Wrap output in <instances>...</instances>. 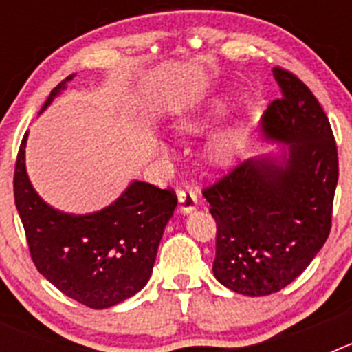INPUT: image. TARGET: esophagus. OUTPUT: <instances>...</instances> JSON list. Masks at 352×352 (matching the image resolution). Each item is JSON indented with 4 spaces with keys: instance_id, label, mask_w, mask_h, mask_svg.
I'll return each instance as SVG.
<instances>
[{
    "instance_id": "esophagus-1",
    "label": "esophagus",
    "mask_w": 352,
    "mask_h": 352,
    "mask_svg": "<svg viewBox=\"0 0 352 352\" xmlns=\"http://www.w3.org/2000/svg\"><path fill=\"white\" fill-rule=\"evenodd\" d=\"M178 201H179V213L183 214L192 213L199 204L197 190H195V188H185V190H179Z\"/></svg>"
}]
</instances>
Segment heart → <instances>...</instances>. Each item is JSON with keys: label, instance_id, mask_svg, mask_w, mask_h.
I'll return each mask as SVG.
<instances>
[{"label": "heart", "instance_id": "obj_1", "mask_svg": "<svg viewBox=\"0 0 352 352\" xmlns=\"http://www.w3.org/2000/svg\"><path fill=\"white\" fill-rule=\"evenodd\" d=\"M223 113V104L217 102L208 113H197V114H185L182 118V129L186 132H203L204 129L213 123L220 114ZM248 141V130L245 129L243 123H236V125L229 126V129L222 130L217 133L210 141L206 148V155L210 162L217 164V166H229L236 158L241 155ZM164 149V146H162Z\"/></svg>", "mask_w": 352, "mask_h": 352}]
</instances>
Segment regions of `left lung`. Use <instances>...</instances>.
Returning a JSON list of instances; mask_svg holds the SVG:
<instances>
[{
  "mask_svg": "<svg viewBox=\"0 0 352 352\" xmlns=\"http://www.w3.org/2000/svg\"><path fill=\"white\" fill-rule=\"evenodd\" d=\"M282 98L263 116L264 141L282 144L239 164L203 192L217 222L214 278L268 296L312 263L331 229L338 153L326 113L291 72L273 68Z\"/></svg>",
  "mask_w": 352,
  "mask_h": 352,
  "instance_id": "left-lung-1",
  "label": "left lung"
}]
</instances>
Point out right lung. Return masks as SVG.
Instances as JSON below:
<instances>
[{"label":"right lung","instance_id":"1","mask_svg":"<svg viewBox=\"0 0 352 352\" xmlns=\"http://www.w3.org/2000/svg\"><path fill=\"white\" fill-rule=\"evenodd\" d=\"M76 74L61 80L43 104V113ZM26 141L19 148L14 197L31 259L54 287L89 309H109L148 284L176 194L133 179L100 211L65 213L49 206L26 173Z\"/></svg>","mask_w":352,"mask_h":352}]
</instances>
